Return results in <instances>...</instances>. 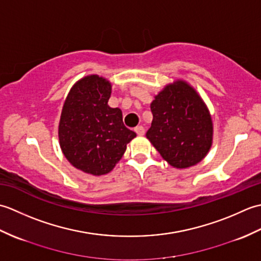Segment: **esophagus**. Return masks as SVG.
<instances>
[{
    "label": "esophagus",
    "mask_w": 261,
    "mask_h": 261,
    "mask_svg": "<svg viewBox=\"0 0 261 261\" xmlns=\"http://www.w3.org/2000/svg\"><path fill=\"white\" fill-rule=\"evenodd\" d=\"M135 131H136V134H137L138 136H143V135H145V127H143L142 125L136 126V127H135Z\"/></svg>",
    "instance_id": "1"
}]
</instances>
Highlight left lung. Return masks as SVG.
I'll use <instances>...</instances> for the list:
<instances>
[{
	"label": "left lung",
	"instance_id": "1",
	"mask_svg": "<svg viewBox=\"0 0 261 261\" xmlns=\"http://www.w3.org/2000/svg\"><path fill=\"white\" fill-rule=\"evenodd\" d=\"M153 115L147 139L174 168L195 166L213 142V122L203 98L191 84L176 80L150 104Z\"/></svg>",
	"mask_w": 261,
	"mask_h": 261
}]
</instances>
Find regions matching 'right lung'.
I'll list each match as a JSON object with an SVG mask.
<instances>
[{"mask_svg": "<svg viewBox=\"0 0 261 261\" xmlns=\"http://www.w3.org/2000/svg\"><path fill=\"white\" fill-rule=\"evenodd\" d=\"M110 81L87 75L70 88L60 114L59 146L75 168L93 176L110 173L137 137L123 124L122 111L110 108Z\"/></svg>", "mask_w": 261, "mask_h": 261, "instance_id": "add662e5", "label": "right lung"}]
</instances>
